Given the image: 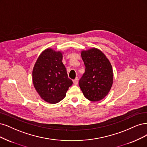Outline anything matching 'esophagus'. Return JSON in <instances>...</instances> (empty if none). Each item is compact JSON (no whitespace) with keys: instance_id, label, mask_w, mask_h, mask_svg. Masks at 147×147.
Segmentation results:
<instances>
[{"instance_id":"obj_1","label":"esophagus","mask_w":147,"mask_h":147,"mask_svg":"<svg viewBox=\"0 0 147 147\" xmlns=\"http://www.w3.org/2000/svg\"><path fill=\"white\" fill-rule=\"evenodd\" d=\"M73 82H74V84L75 85H77L78 84V77H77L75 80H73Z\"/></svg>"}]
</instances>
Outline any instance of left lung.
I'll list each match as a JSON object with an SVG mask.
<instances>
[{"instance_id":"1","label":"left lung","mask_w":147,"mask_h":147,"mask_svg":"<svg viewBox=\"0 0 147 147\" xmlns=\"http://www.w3.org/2000/svg\"><path fill=\"white\" fill-rule=\"evenodd\" d=\"M81 55L86 69L79 81V86L86 98L91 102H98L108 94L112 87V65L98 49L83 50Z\"/></svg>"}]
</instances>
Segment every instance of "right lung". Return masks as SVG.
Listing matches in <instances>:
<instances>
[{"mask_svg": "<svg viewBox=\"0 0 147 147\" xmlns=\"http://www.w3.org/2000/svg\"><path fill=\"white\" fill-rule=\"evenodd\" d=\"M62 60L60 51L47 49L40 54L33 69L35 89L44 101L52 104L62 100L73 83Z\"/></svg>", "mask_w": 147, "mask_h": 147, "instance_id": "1", "label": "right lung"}]
</instances>
